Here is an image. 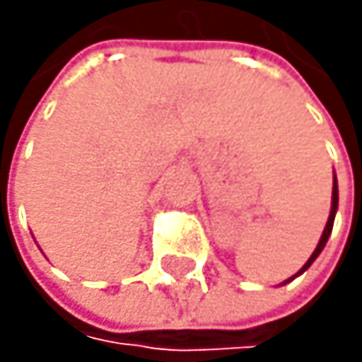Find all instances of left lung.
I'll return each mask as SVG.
<instances>
[{
    "label": "left lung",
    "mask_w": 362,
    "mask_h": 362,
    "mask_svg": "<svg viewBox=\"0 0 362 362\" xmlns=\"http://www.w3.org/2000/svg\"><path fill=\"white\" fill-rule=\"evenodd\" d=\"M337 206H339V189H337V177L332 180V208H330V217H328V223H326V228H324V234H322V239H319V243H317V247H315V252L310 254V258L306 260V265L296 274V276H300V274H304L313 262H315V258L322 254V250L326 247V243H328V236H330V232H332V223H334V215H337ZM293 276V278H296ZM293 278H288V280H293ZM286 280V282H288Z\"/></svg>",
    "instance_id": "obj_1"
}]
</instances>
